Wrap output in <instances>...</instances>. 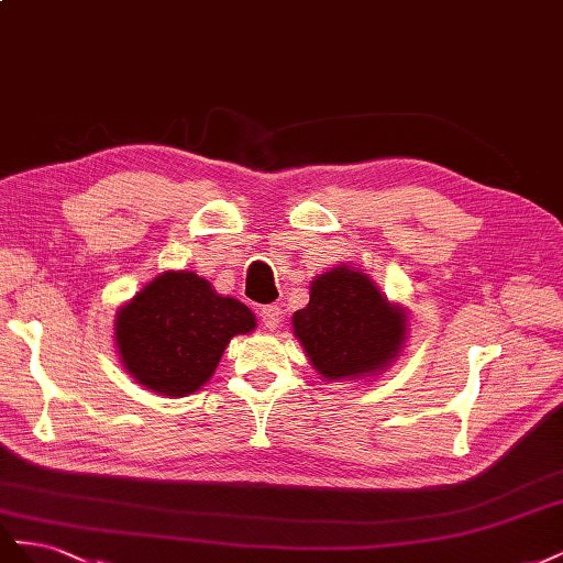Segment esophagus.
I'll use <instances>...</instances> for the list:
<instances>
[{"label":"esophagus","mask_w":563,"mask_h":563,"mask_svg":"<svg viewBox=\"0 0 563 563\" xmlns=\"http://www.w3.org/2000/svg\"><path fill=\"white\" fill-rule=\"evenodd\" d=\"M280 318H283V309L276 307V303H268V307L260 309V320H262V325L266 330H276L278 323H280Z\"/></svg>","instance_id":"esophagus-1"}]
</instances>
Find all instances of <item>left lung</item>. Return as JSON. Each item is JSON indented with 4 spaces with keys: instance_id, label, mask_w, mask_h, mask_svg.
<instances>
[{
    "instance_id": "obj_1",
    "label": "left lung",
    "mask_w": 563,
    "mask_h": 563,
    "mask_svg": "<svg viewBox=\"0 0 563 563\" xmlns=\"http://www.w3.org/2000/svg\"><path fill=\"white\" fill-rule=\"evenodd\" d=\"M295 336L325 379H361L391 365L406 342V309L371 276L334 266L311 280V299L292 316Z\"/></svg>"
}]
</instances>
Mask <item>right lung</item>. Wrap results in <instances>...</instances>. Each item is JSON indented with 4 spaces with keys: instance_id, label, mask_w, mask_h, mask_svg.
<instances>
[{
    "instance_id": "right-lung-1",
    "label": "right lung",
    "mask_w": 563,
    "mask_h": 563,
    "mask_svg": "<svg viewBox=\"0 0 563 563\" xmlns=\"http://www.w3.org/2000/svg\"><path fill=\"white\" fill-rule=\"evenodd\" d=\"M256 328L243 301L221 297L192 271H165L115 316L124 371L159 396H188L210 379L235 334Z\"/></svg>"
}]
</instances>
